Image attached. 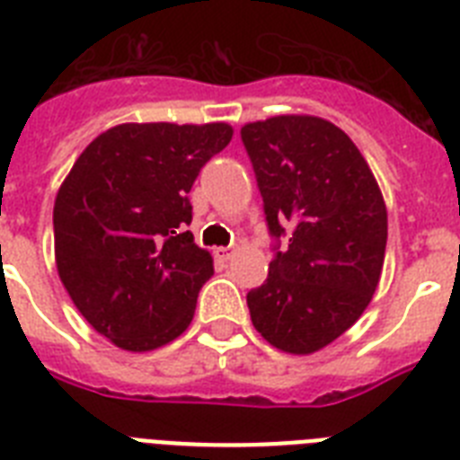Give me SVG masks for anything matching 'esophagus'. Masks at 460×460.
Returning <instances> with one entry per match:
<instances>
[{
  "mask_svg": "<svg viewBox=\"0 0 460 460\" xmlns=\"http://www.w3.org/2000/svg\"><path fill=\"white\" fill-rule=\"evenodd\" d=\"M231 248H215V257H217V260H222V261H229L231 260Z\"/></svg>",
  "mask_w": 460,
  "mask_h": 460,
  "instance_id": "1",
  "label": "esophagus"
}]
</instances>
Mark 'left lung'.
I'll return each instance as SVG.
<instances>
[{
	"label": "left lung",
	"mask_w": 460,
	"mask_h": 460,
	"mask_svg": "<svg viewBox=\"0 0 460 460\" xmlns=\"http://www.w3.org/2000/svg\"><path fill=\"white\" fill-rule=\"evenodd\" d=\"M241 140L273 238L269 276L248 292L250 318L276 349L315 353L372 302L388 238L384 196L353 140L325 119L248 123Z\"/></svg>",
	"instance_id": "1"
}]
</instances>
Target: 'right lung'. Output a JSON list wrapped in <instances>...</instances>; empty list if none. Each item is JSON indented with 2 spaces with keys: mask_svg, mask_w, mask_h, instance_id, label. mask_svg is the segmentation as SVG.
<instances>
[{
  "mask_svg": "<svg viewBox=\"0 0 460 460\" xmlns=\"http://www.w3.org/2000/svg\"><path fill=\"white\" fill-rule=\"evenodd\" d=\"M231 135L226 123H123L84 149L58 191L60 280L119 349H158L194 318L215 269L187 231L189 191Z\"/></svg>",
  "mask_w": 460,
  "mask_h": 460,
  "instance_id": "right-lung-1",
  "label": "right lung"
}]
</instances>
